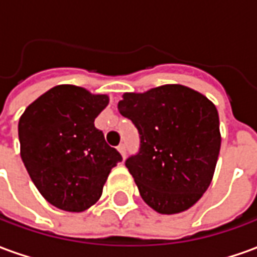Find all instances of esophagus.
<instances>
[{
  "label": "esophagus",
  "instance_id": "esophagus-1",
  "mask_svg": "<svg viewBox=\"0 0 257 257\" xmlns=\"http://www.w3.org/2000/svg\"><path fill=\"white\" fill-rule=\"evenodd\" d=\"M118 151H119V154L122 156V158H125V157H126V147H125V145L118 146Z\"/></svg>",
  "mask_w": 257,
  "mask_h": 257
}]
</instances>
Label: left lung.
<instances>
[{"instance_id": "8db88e82", "label": "left lung", "mask_w": 257, "mask_h": 257, "mask_svg": "<svg viewBox=\"0 0 257 257\" xmlns=\"http://www.w3.org/2000/svg\"><path fill=\"white\" fill-rule=\"evenodd\" d=\"M118 110L139 131V153L125 165L143 201L161 215L191 208L209 187L220 151L215 104L189 86L168 84L123 93Z\"/></svg>"}]
</instances>
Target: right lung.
<instances>
[{"label":"right lung","mask_w":257,"mask_h":257,"mask_svg":"<svg viewBox=\"0 0 257 257\" xmlns=\"http://www.w3.org/2000/svg\"><path fill=\"white\" fill-rule=\"evenodd\" d=\"M75 85H58L27 106L19 119L20 157L44 198L66 212H84L103 193L122 160L95 128L108 104Z\"/></svg>","instance_id":"right-lung-1"}]
</instances>
